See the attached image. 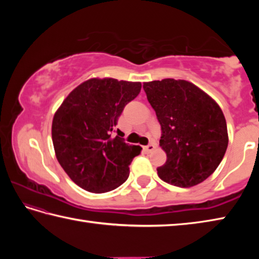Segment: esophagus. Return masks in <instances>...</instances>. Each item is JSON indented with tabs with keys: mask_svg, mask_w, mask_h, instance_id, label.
Instances as JSON below:
<instances>
[{
	"mask_svg": "<svg viewBox=\"0 0 259 259\" xmlns=\"http://www.w3.org/2000/svg\"><path fill=\"white\" fill-rule=\"evenodd\" d=\"M155 147H156V144L155 143H151V144H148L147 146L144 147V150H145L146 152H152V151L155 150Z\"/></svg>",
	"mask_w": 259,
	"mask_h": 259,
	"instance_id": "esophagus-1",
	"label": "esophagus"
}]
</instances>
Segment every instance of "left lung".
<instances>
[{
  "instance_id": "8db88e82",
  "label": "left lung",
  "mask_w": 259,
  "mask_h": 259,
  "mask_svg": "<svg viewBox=\"0 0 259 259\" xmlns=\"http://www.w3.org/2000/svg\"><path fill=\"white\" fill-rule=\"evenodd\" d=\"M161 125L160 146L166 161L157 168L162 181L191 187L205 181L225 155L229 136L224 114L214 100L185 80L144 83Z\"/></svg>"
}]
</instances>
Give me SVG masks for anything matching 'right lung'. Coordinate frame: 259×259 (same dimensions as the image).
<instances>
[{
  "mask_svg": "<svg viewBox=\"0 0 259 259\" xmlns=\"http://www.w3.org/2000/svg\"><path fill=\"white\" fill-rule=\"evenodd\" d=\"M142 83L90 78L76 87L52 121L57 160L69 178L91 193L115 190L129 177V165L142 147L112 137L125 105L140 93Z\"/></svg>",
  "mask_w": 259,
  "mask_h": 259,
  "instance_id": "right-lung-1",
  "label": "right lung"
}]
</instances>
